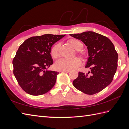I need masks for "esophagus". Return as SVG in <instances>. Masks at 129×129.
I'll use <instances>...</instances> for the list:
<instances>
[{"mask_svg":"<svg viewBox=\"0 0 129 129\" xmlns=\"http://www.w3.org/2000/svg\"><path fill=\"white\" fill-rule=\"evenodd\" d=\"M61 72H70V70H61Z\"/></svg>","mask_w":129,"mask_h":129,"instance_id":"1","label":"esophagus"}]
</instances>
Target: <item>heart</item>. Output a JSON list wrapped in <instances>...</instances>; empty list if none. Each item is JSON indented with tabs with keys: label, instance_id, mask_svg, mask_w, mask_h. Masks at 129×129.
Segmentation results:
<instances>
[{
	"label": "heart",
	"instance_id": "1",
	"mask_svg": "<svg viewBox=\"0 0 129 129\" xmlns=\"http://www.w3.org/2000/svg\"><path fill=\"white\" fill-rule=\"evenodd\" d=\"M68 42L74 49L77 51H80L83 47L82 43L75 39H69ZM60 45L59 44H55L52 46L51 49V55L54 59L58 58L59 53L58 50ZM81 60L80 58H75L70 60L63 58L59 59L55 62V68L59 70H74L81 65Z\"/></svg>",
	"mask_w": 129,
	"mask_h": 129
}]
</instances>
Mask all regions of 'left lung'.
Segmentation results:
<instances>
[{
	"label": "left lung",
	"instance_id": "1",
	"mask_svg": "<svg viewBox=\"0 0 129 129\" xmlns=\"http://www.w3.org/2000/svg\"><path fill=\"white\" fill-rule=\"evenodd\" d=\"M70 35L87 47L89 57L85 67L90 69L87 74L79 72L74 86L86 94L98 93L111 83L116 72L118 55L114 46L108 38L94 31Z\"/></svg>",
	"mask_w": 129,
	"mask_h": 129
}]
</instances>
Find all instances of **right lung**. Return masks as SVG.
Wrapping results in <instances>:
<instances>
[{"mask_svg":"<svg viewBox=\"0 0 129 129\" xmlns=\"http://www.w3.org/2000/svg\"><path fill=\"white\" fill-rule=\"evenodd\" d=\"M65 36L45 34L34 36L19 46L12 61L14 74L26 93L40 95L54 87L59 72L48 69L53 64L51 49Z\"/></svg>","mask_w":129,"mask_h":129,"instance_id":"obj_1","label":"right lung"}]
</instances>
